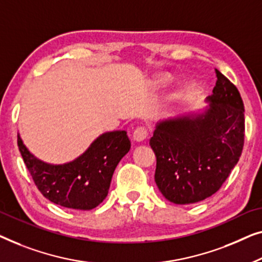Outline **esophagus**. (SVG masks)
Listing matches in <instances>:
<instances>
[{
  "label": "esophagus",
  "mask_w": 262,
  "mask_h": 262,
  "mask_svg": "<svg viewBox=\"0 0 262 262\" xmlns=\"http://www.w3.org/2000/svg\"><path fill=\"white\" fill-rule=\"evenodd\" d=\"M147 135H148V132H147L146 127L143 126H140L136 128V129L134 130V133H133V139L135 140V141H143L147 138Z\"/></svg>",
  "instance_id": "obj_1"
}]
</instances>
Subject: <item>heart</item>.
Listing matches in <instances>:
<instances>
[{
  "mask_svg": "<svg viewBox=\"0 0 262 262\" xmlns=\"http://www.w3.org/2000/svg\"><path fill=\"white\" fill-rule=\"evenodd\" d=\"M166 83H167V77H165V76L164 77H159V78L156 80L157 86H163Z\"/></svg>",
  "mask_w": 262,
  "mask_h": 262,
  "instance_id": "1",
  "label": "heart"
}]
</instances>
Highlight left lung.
Segmentation results:
<instances>
[{
    "mask_svg": "<svg viewBox=\"0 0 262 262\" xmlns=\"http://www.w3.org/2000/svg\"><path fill=\"white\" fill-rule=\"evenodd\" d=\"M215 71L217 82L204 112L159 121L149 140L157 157L154 180L174 204L212 196L241 157L245 106L237 88Z\"/></svg>",
    "mask_w": 262,
    "mask_h": 262,
    "instance_id": "left-lung-1",
    "label": "left lung"
}]
</instances>
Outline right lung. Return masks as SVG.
Returning <instances> with one entry per match:
<instances>
[{
    "label": "right lung",
    "mask_w": 262,
    "mask_h": 262,
    "mask_svg": "<svg viewBox=\"0 0 262 262\" xmlns=\"http://www.w3.org/2000/svg\"><path fill=\"white\" fill-rule=\"evenodd\" d=\"M17 146L36 187L54 204L77 210H91L108 194L114 171L129 152L127 132L99 135L82 156L66 164L53 165L29 152L17 134Z\"/></svg>",
    "instance_id": "obj_1"
}]
</instances>
